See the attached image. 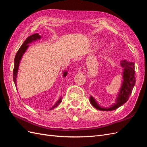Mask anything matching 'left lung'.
Masks as SVG:
<instances>
[{
	"label": "left lung",
	"mask_w": 147,
	"mask_h": 147,
	"mask_svg": "<svg viewBox=\"0 0 147 147\" xmlns=\"http://www.w3.org/2000/svg\"><path fill=\"white\" fill-rule=\"evenodd\" d=\"M121 66L123 70V81L115 103L109 106V107L104 108L98 104L94 97L90 96V100L91 104L97 110L102 111L114 110L126 103L130 97L136 83L134 63L128 62L126 60H122L121 61Z\"/></svg>",
	"instance_id": "1"
}]
</instances>
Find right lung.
<instances>
[{
  "instance_id": "obj_1",
  "label": "right lung",
  "mask_w": 147,
  "mask_h": 147,
  "mask_svg": "<svg viewBox=\"0 0 147 147\" xmlns=\"http://www.w3.org/2000/svg\"><path fill=\"white\" fill-rule=\"evenodd\" d=\"M42 37L40 35H39L38 33L37 34H34L33 35H31L30 36H29L27 38H26V40L23 43V45H21L20 48L18 51L16 53L15 57V65H14V69H13V81H14V83L15 84V86H16V77H17V74L18 72V68H19V65L20 63V61L21 60L22 57H23V55L24 54V53L27 50V49L29 47L28 44L33 42L34 41H36L37 40L40 39ZM67 71H65V72H63V77H65L67 76ZM62 97H61L59 99V100H57L56 103L53 105L52 107H51L49 110H51L55 108L61 102H62Z\"/></svg>"
}]
</instances>
